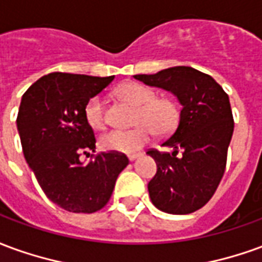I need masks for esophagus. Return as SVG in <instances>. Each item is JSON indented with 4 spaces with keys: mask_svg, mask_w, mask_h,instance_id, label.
<instances>
[{
    "mask_svg": "<svg viewBox=\"0 0 262 262\" xmlns=\"http://www.w3.org/2000/svg\"><path fill=\"white\" fill-rule=\"evenodd\" d=\"M127 157H129V160H130V161H135V160L139 159V157H142V153H133V154H129V156H127Z\"/></svg>",
    "mask_w": 262,
    "mask_h": 262,
    "instance_id": "1",
    "label": "esophagus"
}]
</instances>
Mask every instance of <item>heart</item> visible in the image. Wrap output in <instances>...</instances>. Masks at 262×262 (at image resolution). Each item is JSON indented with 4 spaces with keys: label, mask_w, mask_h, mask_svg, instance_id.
Wrapping results in <instances>:
<instances>
[{
    "label": "heart",
    "mask_w": 262,
    "mask_h": 262,
    "mask_svg": "<svg viewBox=\"0 0 262 262\" xmlns=\"http://www.w3.org/2000/svg\"><path fill=\"white\" fill-rule=\"evenodd\" d=\"M119 95L125 101L137 106L135 123L130 130H111L99 139V146L106 151L133 153L146 146L156 132L160 136L170 135L178 125L180 111L170 98H157L156 92L139 82H127L119 88ZM86 123L92 129H103L106 125L105 108L99 97L91 98L84 109Z\"/></svg>",
    "instance_id": "obj_1"
}]
</instances>
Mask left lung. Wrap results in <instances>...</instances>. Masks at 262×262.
Returning a JSON list of instances; mask_svg holds the SVG:
<instances>
[{
    "mask_svg": "<svg viewBox=\"0 0 262 262\" xmlns=\"http://www.w3.org/2000/svg\"><path fill=\"white\" fill-rule=\"evenodd\" d=\"M133 77L171 91L182 105L177 129L163 143L172 153L147 151L157 164L148 195L165 213H192L209 202L225 174L234 129L229 95L210 75L187 66Z\"/></svg>",
    "mask_w": 262,
    "mask_h": 262,
    "instance_id": "8db88e82",
    "label": "left lung"
}]
</instances>
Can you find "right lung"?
<instances>
[{"label": "right lung", "instance_id": "obj_1", "mask_svg": "<svg viewBox=\"0 0 262 262\" xmlns=\"http://www.w3.org/2000/svg\"><path fill=\"white\" fill-rule=\"evenodd\" d=\"M111 77L52 73L32 84L20 101L16 126L26 163L45 195L73 213H94L114 192L123 153H95L94 130L86 123V102L108 86ZM92 157V156H91Z\"/></svg>", "mask_w": 262, "mask_h": 262}]
</instances>
